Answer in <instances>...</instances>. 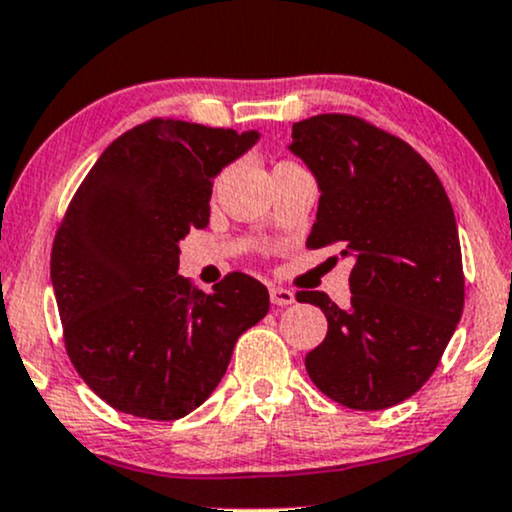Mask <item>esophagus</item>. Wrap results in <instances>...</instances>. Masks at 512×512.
I'll list each match as a JSON object with an SVG mask.
<instances>
[{
    "label": "esophagus",
    "instance_id": "esophagus-1",
    "mask_svg": "<svg viewBox=\"0 0 512 512\" xmlns=\"http://www.w3.org/2000/svg\"><path fill=\"white\" fill-rule=\"evenodd\" d=\"M270 302L275 306H290L294 304V292L285 287H270Z\"/></svg>",
    "mask_w": 512,
    "mask_h": 512
}]
</instances>
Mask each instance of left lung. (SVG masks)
Instances as JSON below:
<instances>
[{"mask_svg":"<svg viewBox=\"0 0 512 512\" xmlns=\"http://www.w3.org/2000/svg\"><path fill=\"white\" fill-rule=\"evenodd\" d=\"M290 150L321 189L306 246L338 244L354 261L345 309L326 292H297V302L328 318L326 340L306 354V371L321 393L350 410H386L429 381L462 316L453 206L410 143L354 114L297 122Z\"/></svg>","mask_w":512,"mask_h":512,"instance_id":"obj_1","label":"left lung"}]
</instances>
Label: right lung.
Segmentation results:
<instances>
[{
	"instance_id": "1",
	"label": "right lung",
	"mask_w": 512,
	"mask_h": 512,
	"mask_svg": "<svg viewBox=\"0 0 512 512\" xmlns=\"http://www.w3.org/2000/svg\"><path fill=\"white\" fill-rule=\"evenodd\" d=\"M256 131L150 119L112 141L66 208L52 287L78 376L114 410L172 422L225 376L268 290L227 273L206 294L179 275V239L210 218L213 179Z\"/></svg>"
}]
</instances>
